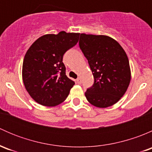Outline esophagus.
Masks as SVG:
<instances>
[{
    "label": "esophagus",
    "mask_w": 152,
    "mask_h": 152,
    "mask_svg": "<svg viewBox=\"0 0 152 152\" xmlns=\"http://www.w3.org/2000/svg\"><path fill=\"white\" fill-rule=\"evenodd\" d=\"M76 81V83L79 84V85H80V84L82 83V80H81V78H77Z\"/></svg>",
    "instance_id": "obj_1"
}]
</instances>
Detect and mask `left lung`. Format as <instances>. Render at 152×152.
Listing matches in <instances>:
<instances>
[{"instance_id": "8db88e82", "label": "left lung", "mask_w": 152, "mask_h": 152, "mask_svg": "<svg viewBox=\"0 0 152 152\" xmlns=\"http://www.w3.org/2000/svg\"><path fill=\"white\" fill-rule=\"evenodd\" d=\"M79 48L88 61L94 83L85 96L100 108L117 103L131 80L128 57L120 44L110 37L81 34Z\"/></svg>"}]
</instances>
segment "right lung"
I'll use <instances>...</instances> for the list:
<instances>
[{
	"mask_svg": "<svg viewBox=\"0 0 152 152\" xmlns=\"http://www.w3.org/2000/svg\"><path fill=\"white\" fill-rule=\"evenodd\" d=\"M79 34L59 32L38 38L27 50L23 63L26 89L38 104L54 107L66 99L75 82L65 73L63 55L76 45Z\"/></svg>",
	"mask_w": 152,
	"mask_h": 152,
	"instance_id": "obj_1",
	"label": "right lung"
}]
</instances>
